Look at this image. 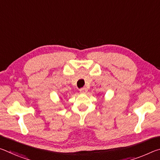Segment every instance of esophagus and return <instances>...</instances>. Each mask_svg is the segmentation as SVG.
Wrapping results in <instances>:
<instances>
[{
    "label": "esophagus",
    "instance_id": "esophagus-1",
    "mask_svg": "<svg viewBox=\"0 0 160 160\" xmlns=\"http://www.w3.org/2000/svg\"><path fill=\"white\" fill-rule=\"evenodd\" d=\"M87 92H88V89L87 88H81L80 90V93H82V94H85Z\"/></svg>",
    "mask_w": 160,
    "mask_h": 160
}]
</instances>
